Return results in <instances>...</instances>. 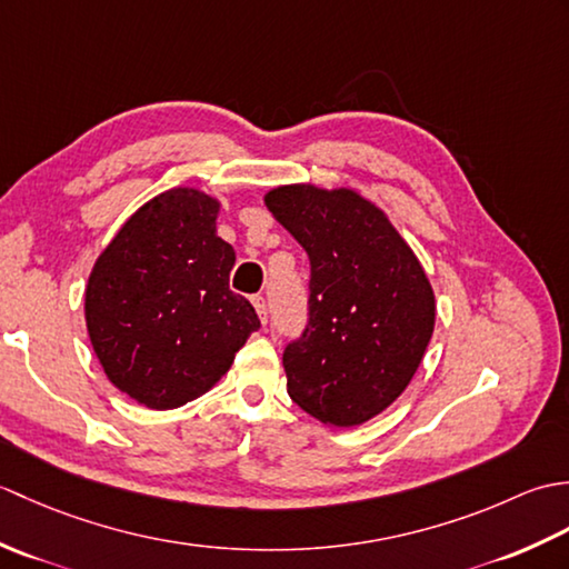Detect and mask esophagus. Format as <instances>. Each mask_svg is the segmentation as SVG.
<instances>
[{
    "mask_svg": "<svg viewBox=\"0 0 569 569\" xmlns=\"http://www.w3.org/2000/svg\"><path fill=\"white\" fill-rule=\"evenodd\" d=\"M251 303H253V308H257V312H259V320L266 325V320H269V310H266V300H263V296H253V298H251Z\"/></svg>",
    "mask_w": 569,
    "mask_h": 569,
    "instance_id": "34e87169",
    "label": "esophagus"
}]
</instances>
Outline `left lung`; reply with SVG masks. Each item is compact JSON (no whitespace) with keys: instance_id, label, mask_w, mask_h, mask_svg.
<instances>
[{"instance_id":"1","label":"left lung","mask_w":569,"mask_h":569,"mask_svg":"<svg viewBox=\"0 0 569 569\" xmlns=\"http://www.w3.org/2000/svg\"><path fill=\"white\" fill-rule=\"evenodd\" d=\"M263 202L310 259V318L283 352L288 396L325 426H361L418 371L432 286L389 217L352 188L278 186Z\"/></svg>"}]
</instances>
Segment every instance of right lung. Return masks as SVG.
I'll return each instance as SVG.
<instances>
[{"label":"right lung","mask_w":569,"mask_h":569,"mask_svg":"<svg viewBox=\"0 0 569 569\" xmlns=\"http://www.w3.org/2000/svg\"><path fill=\"white\" fill-rule=\"evenodd\" d=\"M220 200L173 188L129 217L84 288L94 355L119 391L168 410L210 391L261 322L229 291L234 249L217 237Z\"/></svg>","instance_id":"1"}]
</instances>
